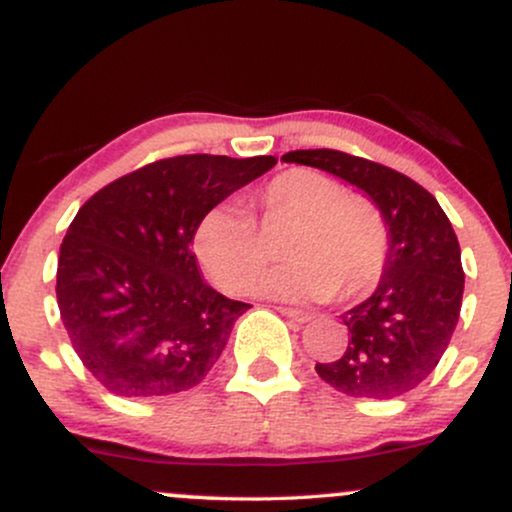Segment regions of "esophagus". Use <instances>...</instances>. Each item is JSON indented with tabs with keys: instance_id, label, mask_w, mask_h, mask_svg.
Instances as JSON below:
<instances>
[{
	"instance_id": "1",
	"label": "esophagus",
	"mask_w": 512,
	"mask_h": 512,
	"mask_svg": "<svg viewBox=\"0 0 512 512\" xmlns=\"http://www.w3.org/2000/svg\"><path fill=\"white\" fill-rule=\"evenodd\" d=\"M279 310L281 315H286L289 317V320H293V322H298V325H303V322H308L310 320V315L308 313H303V310H296V308H284V305H279Z\"/></svg>"
}]
</instances>
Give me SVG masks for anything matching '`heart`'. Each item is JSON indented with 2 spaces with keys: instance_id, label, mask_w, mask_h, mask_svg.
<instances>
[{
  "instance_id": "1",
  "label": "heart",
  "mask_w": 512,
  "mask_h": 512,
  "mask_svg": "<svg viewBox=\"0 0 512 512\" xmlns=\"http://www.w3.org/2000/svg\"><path fill=\"white\" fill-rule=\"evenodd\" d=\"M264 228L293 223L281 245L286 264L260 276L255 293L289 301L366 296L383 279L390 260V223L378 202L346 192L315 168L279 173L252 197ZM195 250L223 291L238 293L267 262V248L248 211L219 204L197 223Z\"/></svg>"
}]
</instances>
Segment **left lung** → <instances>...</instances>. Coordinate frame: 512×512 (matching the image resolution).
Segmentation results:
<instances>
[{"label": "left lung", "mask_w": 512, "mask_h": 512, "mask_svg": "<svg viewBox=\"0 0 512 512\" xmlns=\"http://www.w3.org/2000/svg\"><path fill=\"white\" fill-rule=\"evenodd\" d=\"M281 161L361 187L390 223V260L380 286L342 315L349 344L337 361L317 363V375L349 397L407 395L436 370L460 320L464 269L448 216L419 182L368 158L298 149Z\"/></svg>", "instance_id": "1"}]
</instances>
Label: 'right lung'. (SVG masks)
Masks as SVG:
<instances>
[{
  "label": "right lung",
  "instance_id": "right-lung-1",
  "mask_svg": "<svg viewBox=\"0 0 512 512\" xmlns=\"http://www.w3.org/2000/svg\"><path fill=\"white\" fill-rule=\"evenodd\" d=\"M276 163L274 156L161 158L98 190L57 260V305L84 368L117 397L199 385L248 303L204 281L197 223Z\"/></svg>",
  "mask_w": 512,
  "mask_h": 512
}]
</instances>
